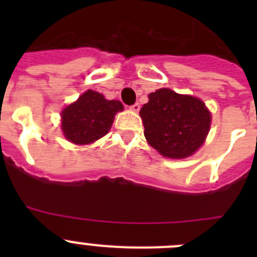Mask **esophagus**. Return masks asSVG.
Returning a JSON list of instances; mask_svg holds the SVG:
<instances>
[{
    "label": "esophagus",
    "mask_w": 257,
    "mask_h": 257,
    "mask_svg": "<svg viewBox=\"0 0 257 257\" xmlns=\"http://www.w3.org/2000/svg\"><path fill=\"white\" fill-rule=\"evenodd\" d=\"M130 109H131V110H133V112L138 113V112H139V110H140V104H138V103L134 104V105L130 106Z\"/></svg>",
    "instance_id": "1"
}]
</instances>
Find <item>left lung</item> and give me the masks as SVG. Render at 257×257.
Segmentation results:
<instances>
[{"mask_svg":"<svg viewBox=\"0 0 257 257\" xmlns=\"http://www.w3.org/2000/svg\"><path fill=\"white\" fill-rule=\"evenodd\" d=\"M140 109L145 139L163 157L187 158L205 143L211 113L198 97L160 88Z\"/></svg>","mask_w":257,"mask_h":257,"instance_id":"obj_1","label":"left lung"}]
</instances>
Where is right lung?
Instances as JSON below:
<instances>
[{
	"mask_svg": "<svg viewBox=\"0 0 257 257\" xmlns=\"http://www.w3.org/2000/svg\"><path fill=\"white\" fill-rule=\"evenodd\" d=\"M123 110L118 100H106L101 94L87 90L61 112V130L65 139L77 145L96 142L108 134L114 115Z\"/></svg>",
	"mask_w": 257,
	"mask_h": 257,
	"instance_id": "1",
	"label": "right lung"
}]
</instances>
